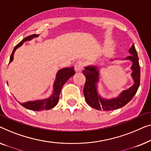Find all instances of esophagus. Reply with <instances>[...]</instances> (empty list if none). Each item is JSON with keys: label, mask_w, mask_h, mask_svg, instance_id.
<instances>
[{"label": "esophagus", "mask_w": 151, "mask_h": 151, "mask_svg": "<svg viewBox=\"0 0 151 151\" xmlns=\"http://www.w3.org/2000/svg\"><path fill=\"white\" fill-rule=\"evenodd\" d=\"M84 66V63L82 61H78L75 65V69L76 73H79L83 70Z\"/></svg>", "instance_id": "1"}]
</instances>
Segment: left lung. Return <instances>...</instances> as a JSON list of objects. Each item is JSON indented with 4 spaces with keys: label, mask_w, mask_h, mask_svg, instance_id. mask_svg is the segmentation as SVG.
Instances as JSON below:
<instances>
[{
    "label": "left lung",
    "mask_w": 151,
    "mask_h": 151,
    "mask_svg": "<svg viewBox=\"0 0 151 151\" xmlns=\"http://www.w3.org/2000/svg\"><path fill=\"white\" fill-rule=\"evenodd\" d=\"M129 52L131 55L123 59V60H129L132 63L131 67L132 73L131 75L133 80V84L129 89L121 92L116 97L105 99L100 95L98 90V84L100 81V66L90 65L85 67L83 74L86 76V81L83 94L85 99L89 105L98 110L111 111L122 107L135 96L139 86L140 68L138 56L133 44L129 48ZM110 61L114 60L110 59Z\"/></svg>",
    "instance_id": "1"
}]
</instances>
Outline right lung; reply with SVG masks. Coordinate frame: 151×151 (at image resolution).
<instances>
[{
    "instance_id": "1",
    "label": "right lung",
    "mask_w": 151,
    "mask_h": 151,
    "mask_svg": "<svg viewBox=\"0 0 151 151\" xmlns=\"http://www.w3.org/2000/svg\"><path fill=\"white\" fill-rule=\"evenodd\" d=\"M38 36H39V35H37V34H34V35L28 36V37L23 39L22 41H21L18 44H17L14 48V50H13L11 57H10L9 63L12 62L13 60H14V52L17 48L20 47L24 42L30 41V40H33V38L37 37ZM74 70H75V68L73 66L70 68H65L60 69L57 71L56 76H55V80L53 83V86H52V88H53V89H52V93L48 98H46V99H44L35 100V101H27L26 103L18 102L21 105L26 108V109L32 110V111H42V110H48L52 109V107L56 106L57 103H58L59 94H60L63 86L71 76H73L75 74V71Z\"/></svg>"
}]
</instances>
